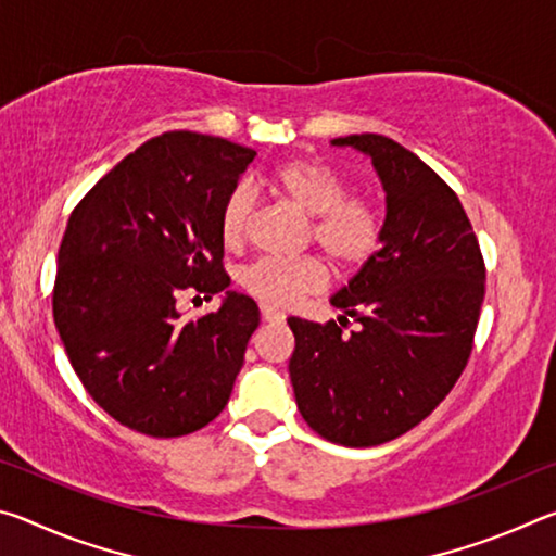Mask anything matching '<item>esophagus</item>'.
<instances>
[{"label": "esophagus", "mask_w": 556, "mask_h": 556, "mask_svg": "<svg viewBox=\"0 0 556 556\" xmlns=\"http://www.w3.org/2000/svg\"><path fill=\"white\" fill-rule=\"evenodd\" d=\"M262 318H265V321H269V324H281L287 316H285V312H279V308H275V306L262 304Z\"/></svg>", "instance_id": "34e87169"}]
</instances>
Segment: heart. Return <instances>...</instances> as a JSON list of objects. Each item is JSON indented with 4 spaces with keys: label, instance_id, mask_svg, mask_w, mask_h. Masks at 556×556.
Returning <instances> with one entry per match:
<instances>
[{
    "label": "heart",
    "instance_id": "heart-1",
    "mask_svg": "<svg viewBox=\"0 0 556 556\" xmlns=\"http://www.w3.org/2000/svg\"><path fill=\"white\" fill-rule=\"evenodd\" d=\"M277 191L314 220V240L328 260L341 267H355L378 250L382 238V215L368 199L348 195L345 178L331 166L314 159H291L275 176ZM255 193L248 184L235 186L220 208V238L238 244L248 235ZM244 287L271 306H289L299 296L326 285V269L318 260L262 257L244 269Z\"/></svg>",
    "mask_w": 556,
    "mask_h": 556
}]
</instances>
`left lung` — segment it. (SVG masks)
Returning a JSON list of instances; mask_svg holds the SVG:
<instances>
[{
  "instance_id": "obj_1",
  "label": "left lung",
  "mask_w": 556,
  "mask_h": 556,
  "mask_svg": "<svg viewBox=\"0 0 556 556\" xmlns=\"http://www.w3.org/2000/svg\"><path fill=\"white\" fill-rule=\"evenodd\" d=\"M384 191L380 248L331 296L328 324L291 316L289 378L301 417L333 444L392 441L434 412L464 372L485 294V265L458 195L409 149L348 135ZM357 332L340 328L346 316Z\"/></svg>"
}]
</instances>
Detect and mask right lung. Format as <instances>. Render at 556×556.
Masks as SVG:
<instances>
[{"instance_id": "obj_1", "label": "right lung", "mask_w": 556, "mask_h": 556, "mask_svg": "<svg viewBox=\"0 0 556 556\" xmlns=\"http://www.w3.org/2000/svg\"><path fill=\"white\" fill-rule=\"evenodd\" d=\"M255 149L166 131L90 188L59 250L53 318L83 388L119 425L172 439L223 412L260 326L255 301L228 291L220 208ZM222 294L184 323L181 290Z\"/></svg>"}]
</instances>
